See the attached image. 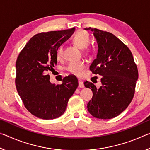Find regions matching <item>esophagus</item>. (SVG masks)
I'll return each instance as SVG.
<instances>
[{
  "label": "esophagus",
  "instance_id": "1",
  "mask_svg": "<svg viewBox=\"0 0 150 150\" xmlns=\"http://www.w3.org/2000/svg\"><path fill=\"white\" fill-rule=\"evenodd\" d=\"M78 81H79V87L84 88L85 85H84V83H83V81H82L81 79H79Z\"/></svg>",
  "mask_w": 150,
  "mask_h": 150
}]
</instances>
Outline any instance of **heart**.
Returning <instances> with one entry per match:
<instances>
[{"instance_id": "heart-1", "label": "heart", "mask_w": 150, "mask_h": 150, "mask_svg": "<svg viewBox=\"0 0 150 150\" xmlns=\"http://www.w3.org/2000/svg\"><path fill=\"white\" fill-rule=\"evenodd\" d=\"M73 43L76 46L83 50L85 54H89L91 52L90 48L88 47V44H89L90 38L88 33L83 30L79 31L75 34L72 39ZM56 57L57 59H62L63 56V47L62 45H60L57 47L56 50ZM85 63L83 60L73 61L69 63L66 67V70L72 74L79 76L82 74L83 70L85 68Z\"/></svg>"}]
</instances>
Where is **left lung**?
Returning a JSON list of instances; mask_svg holds the SVG:
<instances>
[{"mask_svg":"<svg viewBox=\"0 0 150 150\" xmlns=\"http://www.w3.org/2000/svg\"><path fill=\"white\" fill-rule=\"evenodd\" d=\"M86 30L93 32L98 46L97 57L90 70L102 75L99 88L92 82L84 83L93 93L87 110L96 118H113L122 112L133 99L138 67L130 49L115 35L97 28Z\"/></svg>","mask_w":150,"mask_h":150,"instance_id":"obj_1","label":"left lung"}]
</instances>
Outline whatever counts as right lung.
<instances>
[{
	"instance_id": "obj_1",
	"label": "right lung",
	"mask_w": 150,
	"mask_h": 150,
	"mask_svg": "<svg viewBox=\"0 0 150 150\" xmlns=\"http://www.w3.org/2000/svg\"><path fill=\"white\" fill-rule=\"evenodd\" d=\"M71 29L41 32L34 35L20 52L16 62L15 84L28 110L44 120L59 118L79 85L73 75L52 84L49 71L57 64L56 50L73 34Z\"/></svg>"
}]
</instances>
